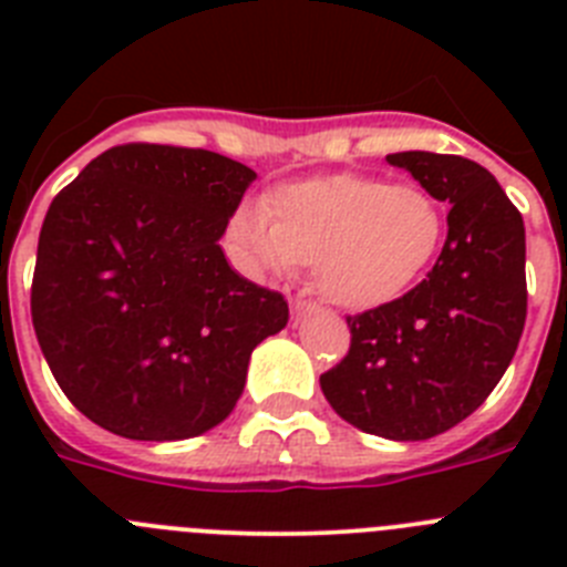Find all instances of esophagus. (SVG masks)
I'll list each match as a JSON object with an SVG mask.
<instances>
[{"label":"esophagus","instance_id":"esophagus-1","mask_svg":"<svg viewBox=\"0 0 567 567\" xmlns=\"http://www.w3.org/2000/svg\"><path fill=\"white\" fill-rule=\"evenodd\" d=\"M318 303H312V300H300V298H295L292 300V323H300V320L307 318V315H312V312H318Z\"/></svg>","mask_w":567,"mask_h":567}]
</instances>
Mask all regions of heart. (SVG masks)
I'll return each instance as SVG.
<instances>
[{
    "label": "heart",
    "instance_id": "b5f03b06",
    "mask_svg": "<svg viewBox=\"0 0 567 567\" xmlns=\"http://www.w3.org/2000/svg\"><path fill=\"white\" fill-rule=\"evenodd\" d=\"M445 233L443 204L423 184L323 175L284 184L240 209L229 238L264 272L312 264L318 289L346 309L400 298L429 269Z\"/></svg>",
    "mask_w": 567,
    "mask_h": 567
}]
</instances>
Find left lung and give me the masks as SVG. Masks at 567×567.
<instances>
[{
  "mask_svg": "<svg viewBox=\"0 0 567 567\" xmlns=\"http://www.w3.org/2000/svg\"><path fill=\"white\" fill-rule=\"evenodd\" d=\"M385 162L452 207L449 235L417 287L346 318L352 343L320 389L346 423L405 443L463 423L508 369L528 312L525 227L477 162L423 150Z\"/></svg>",
  "mask_w": 567,
  "mask_h": 567,
  "instance_id": "8db88e82",
  "label": "left lung"
}]
</instances>
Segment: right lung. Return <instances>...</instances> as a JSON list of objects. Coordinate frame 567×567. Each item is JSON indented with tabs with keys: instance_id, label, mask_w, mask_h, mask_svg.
<instances>
[{
	"instance_id": "add662e5",
	"label": "right lung",
	"mask_w": 567,
	"mask_h": 567,
	"mask_svg": "<svg viewBox=\"0 0 567 567\" xmlns=\"http://www.w3.org/2000/svg\"><path fill=\"white\" fill-rule=\"evenodd\" d=\"M252 182L227 155L135 142L53 198L30 315L84 417L155 443L229 417L252 349L289 320L284 295L240 278L218 244Z\"/></svg>"
}]
</instances>
